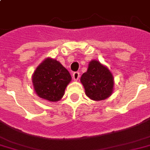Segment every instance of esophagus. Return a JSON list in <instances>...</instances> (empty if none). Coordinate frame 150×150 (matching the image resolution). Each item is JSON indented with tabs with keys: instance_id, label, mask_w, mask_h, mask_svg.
I'll return each mask as SVG.
<instances>
[{
	"instance_id": "esophagus-1",
	"label": "esophagus",
	"mask_w": 150,
	"mask_h": 150,
	"mask_svg": "<svg viewBox=\"0 0 150 150\" xmlns=\"http://www.w3.org/2000/svg\"><path fill=\"white\" fill-rule=\"evenodd\" d=\"M79 77H80V74L78 73V72H75V73L73 74V79H74V81H77V80L79 79Z\"/></svg>"
}]
</instances>
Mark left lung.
<instances>
[{
    "label": "left lung",
    "mask_w": 150,
    "mask_h": 150,
    "mask_svg": "<svg viewBox=\"0 0 150 150\" xmlns=\"http://www.w3.org/2000/svg\"><path fill=\"white\" fill-rule=\"evenodd\" d=\"M81 82L86 96L96 101L105 100L113 92L114 79L112 73L97 60L89 62L88 69L81 77Z\"/></svg>",
    "instance_id": "1"
}]
</instances>
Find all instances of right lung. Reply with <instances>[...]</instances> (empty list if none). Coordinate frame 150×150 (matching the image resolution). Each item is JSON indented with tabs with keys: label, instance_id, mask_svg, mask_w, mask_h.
<instances>
[{
	"label": "right lung",
	"instance_id": "add662e5",
	"mask_svg": "<svg viewBox=\"0 0 150 150\" xmlns=\"http://www.w3.org/2000/svg\"><path fill=\"white\" fill-rule=\"evenodd\" d=\"M72 80L69 71L59 62L47 57L33 74L32 81L38 97L50 102L63 98L64 90Z\"/></svg>",
	"mask_w": 150,
	"mask_h": 150
}]
</instances>
